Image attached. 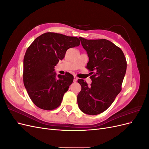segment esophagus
I'll return each mask as SVG.
<instances>
[{"mask_svg":"<svg viewBox=\"0 0 149 149\" xmlns=\"http://www.w3.org/2000/svg\"><path fill=\"white\" fill-rule=\"evenodd\" d=\"M77 80H78V78L77 77H76V76H74V77H73V81L74 82H76V81H77Z\"/></svg>","mask_w":149,"mask_h":149,"instance_id":"1","label":"esophagus"}]
</instances>
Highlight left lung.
Here are the masks:
<instances>
[{"label":"left lung","mask_w":149,"mask_h":149,"mask_svg":"<svg viewBox=\"0 0 149 149\" xmlns=\"http://www.w3.org/2000/svg\"><path fill=\"white\" fill-rule=\"evenodd\" d=\"M79 39L89 57L86 68L93 74L90 86L78 79L81 90L77 101L84 113L97 115L105 111L120 92L127 62L122 49L109 40Z\"/></svg>","instance_id":"left-lung-1"}]
</instances>
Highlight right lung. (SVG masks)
<instances>
[{"label": "right lung", "mask_w": 149, "mask_h": 149, "mask_svg": "<svg viewBox=\"0 0 149 149\" xmlns=\"http://www.w3.org/2000/svg\"><path fill=\"white\" fill-rule=\"evenodd\" d=\"M79 44L77 37L47 32L35 39L26 49L24 84L31 100L40 109L53 110L61 104L73 76L68 73L57 78L55 66L65 58L68 49Z\"/></svg>", "instance_id": "1"}]
</instances>
